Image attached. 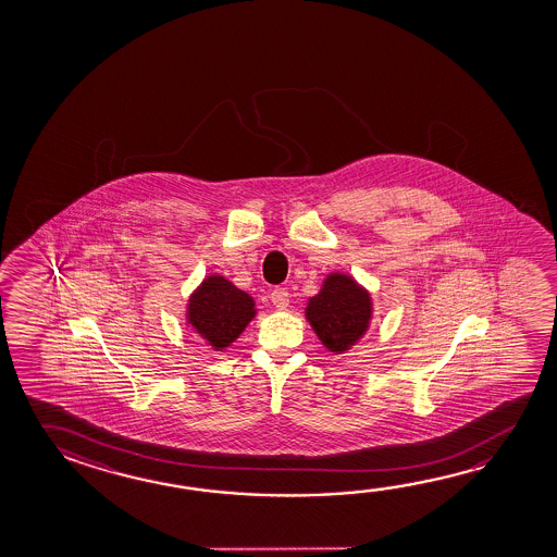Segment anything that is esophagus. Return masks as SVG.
Listing matches in <instances>:
<instances>
[{"mask_svg":"<svg viewBox=\"0 0 557 557\" xmlns=\"http://www.w3.org/2000/svg\"><path fill=\"white\" fill-rule=\"evenodd\" d=\"M270 299L274 302L277 309H287V305H289V292L285 289V287H275L272 295H270Z\"/></svg>","mask_w":557,"mask_h":557,"instance_id":"34e87169","label":"esophagus"}]
</instances>
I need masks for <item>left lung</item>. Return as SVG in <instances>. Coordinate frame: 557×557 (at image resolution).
Here are the masks:
<instances>
[{
  "mask_svg": "<svg viewBox=\"0 0 557 557\" xmlns=\"http://www.w3.org/2000/svg\"><path fill=\"white\" fill-rule=\"evenodd\" d=\"M307 319L330 351H346L363 336L371 319V299L347 275H330L322 292L312 297Z\"/></svg>",
  "mask_w": 557,
  "mask_h": 557,
  "instance_id": "1",
  "label": "left lung"
}]
</instances>
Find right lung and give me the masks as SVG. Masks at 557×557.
Masks as SVG:
<instances>
[{
    "label": "right lung",
    "mask_w": 557,
    "mask_h": 557,
    "mask_svg": "<svg viewBox=\"0 0 557 557\" xmlns=\"http://www.w3.org/2000/svg\"><path fill=\"white\" fill-rule=\"evenodd\" d=\"M255 317V301L247 293L220 275H211L191 295L188 319L201 337L215 349L225 347L238 337Z\"/></svg>",
    "instance_id": "right-lung-1"
}]
</instances>
